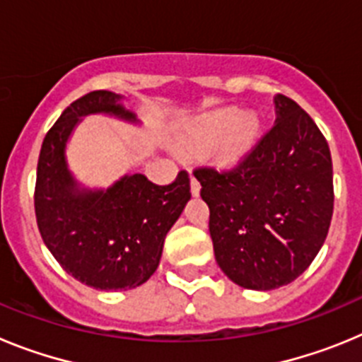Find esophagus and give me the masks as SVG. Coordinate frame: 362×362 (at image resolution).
Instances as JSON below:
<instances>
[{"label":"esophagus","instance_id":"1","mask_svg":"<svg viewBox=\"0 0 362 362\" xmlns=\"http://www.w3.org/2000/svg\"><path fill=\"white\" fill-rule=\"evenodd\" d=\"M190 190H192V194H194V196H199L201 183L197 181L196 177H194V175H190Z\"/></svg>","mask_w":362,"mask_h":362}]
</instances>
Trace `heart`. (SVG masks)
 Segmentation results:
<instances>
[{"label":"heart","mask_w":362,"mask_h":362,"mask_svg":"<svg viewBox=\"0 0 362 362\" xmlns=\"http://www.w3.org/2000/svg\"><path fill=\"white\" fill-rule=\"evenodd\" d=\"M259 132L255 114H241L235 107L221 108L192 121L179 134L175 146L185 153H204L214 148L221 163H235L254 145Z\"/></svg>","instance_id":"heart-1"}]
</instances>
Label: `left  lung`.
I'll use <instances>...</instances> for the list:
<instances>
[{"instance_id":"obj_1","label":"left lung","mask_w":362,"mask_h":362,"mask_svg":"<svg viewBox=\"0 0 362 362\" xmlns=\"http://www.w3.org/2000/svg\"><path fill=\"white\" fill-rule=\"evenodd\" d=\"M276 123L235 168H197L219 268L248 290L292 283L321 250L334 214L328 143L296 101L277 94Z\"/></svg>"}]
</instances>
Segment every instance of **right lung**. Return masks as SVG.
Listing matches in <instances>:
<instances>
[{
  "label": "right lung",
  "instance_id": "1",
  "mask_svg": "<svg viewBox=\"0 0 362 362\" xmlns=\"http://www.w3.org/2000/svg\"><path fill=\"white\" fill-rule=\"evenodd\" d=\"M123 95L94 90L76 99L47 132L37 161V228L63 270L95 290H132L158 270L168 230L190 201V177L153 185L127 174L108 188H86L66 163V143L85 116L105 114L127 123L139 119Z\"/></svg>",
  "mask_w": 362,
  "mask_h": 362
}]
</instances>
